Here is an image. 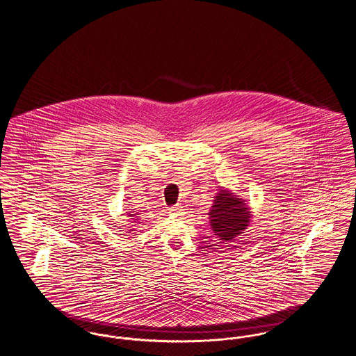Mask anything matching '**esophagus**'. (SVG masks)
Segmentation results:
<instances>
[{"instance_id":"esophagus-1","label":"esophagus","mask_w":356,"mask_h":356,"mask_svg":"<svg viewBox=\"0 0 356 356\" xmlns=\"http://www.w3.org/2000/svg\"><path fill=\"white\" fill-rule=\"evenodd\" d=\"M183 208L180 207V205H176V207H172L170 208V213L176 214V216H180V214L183 213Z\"/></svg>"}]
</instances>
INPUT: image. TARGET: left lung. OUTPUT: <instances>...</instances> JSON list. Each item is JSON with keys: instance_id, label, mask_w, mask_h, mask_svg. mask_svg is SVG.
<instances>
[{"instance_id": "8db88e82", "label": "left lung", "mask_w": 356, "mask_h": 356, "mask_svg": "<svg viewBox=\"0 0 356 356\" xmlns=\"http://www.w3.org/2000/svg\"><path fill=\"white\" fill-rule=\"evenodd\" d=\"M208 214L214 236L222 243L233 241L243 233L253 216L246 201L225 188H220L216 193Z\"/></svg>"}]
</instances>
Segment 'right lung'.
Masks as SVG:
<instances>
[{"label":"right lung","instance_id":"add662e5","mask_svg":"<svg viewBox=\"0 0 356 356\" xmlns=\"http://www.w3.org/2000/svg\"><path fill=\"white\" fill-rule=\"evenodd\" d=\"M127 217L128 218H129V224H136V225H138V224L140 222V217L138 216V213H128ZM132 227H134V225H132ZM128 230H129V232H127V233H131V232L134 230V228H131V227H129V229H128Z\"/></svg>","mask_w":356,"mask_h":356}]
</instances>
